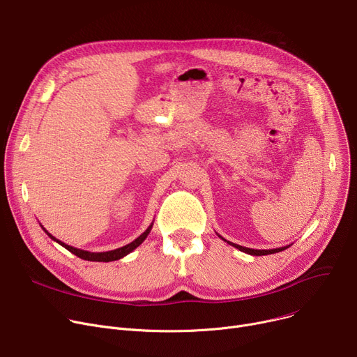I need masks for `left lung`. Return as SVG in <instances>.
Here are the masks:
<instances>
[{
    "label": "left lung",
    "instance_id": "left-lung-1",
    "mask_svg": "<svg viewBox=\"0 0 357 357\" xmlns=\"http://www.w3.org/2000/svg\"><path fill=\"white\" fill-rule=\"evenodd\" d=\"M221 236V235H220ZM222 238V236H221ZM224 240V238H222ZM224 241H227V240H224ZM229 245H232V247H235V248H238L240 251H243V252H247V254H250V255H268V254H274V252H280V251H284L286 248H289L290 245H286V247H280V248H274V250H252V248H247V247H243V245H238V244H232V243H229V241H227Z\"/></svg>",
    "mask_w": 357,
    "mask_h": 357
}]
</instances>
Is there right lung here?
Listing matches in <instances>:
<instances>
[{
	"label": "right lung",
	"instance_id": "1",
	"mask_svg": "<svg viewBox=\"0 0 357 357\" xmlns=\"http://www.w3.org/2000/svg\"><path fill=\"white\" fill-rule=\"evenodd\" d=\"M152 225H153V222L148 227V229H146L144 234L139 235L137 238H136L135 241H132L130 244H128V245H125V247H121V248L112 250V251H105V252H90V251H84V250H79V248H75V247H71V245H67V244L61 243L60 240L54 238V236H53L49 231H45L43 227H41V228L45 231V234L49 235L52 240H54L56 243H59L60 245H63L66 250H68L71 254L77 255L79 258H83V259H87V261H98V263H109V261H116V259L123 258L125 255H128L129 252H132L135 248H137L142 243H144V241L146 240V236L149 235V232H151V229H152Z\"/></svg>",
	"mask_w": 357,
	"mask_h": 357
}]
</instances>
